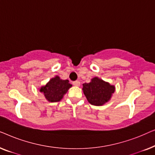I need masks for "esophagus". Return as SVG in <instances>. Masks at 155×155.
<instances>
[{
	"label": "esophagus",
	"mask_w": 155,
	"mask_h": 155,
	"mask_svg": "<svg viewBox=\"0 0 155 155\" xmlns=\"http://www.w3.org/2000/svg\"><path fill=\"white\" fill-rule=\"evenodd\" d=\"M73 85H75V86L78 87V86L80 85V82L78 81V80H76V81H74L73 82Z\"/></svg>",
	"instance_id": "34e87169"
}]
</instances>
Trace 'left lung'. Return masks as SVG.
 <instances>
[{"label": "left lung", "instance_id": "1", "mask_svg": "<svg viewBox=\"0 0 155 155\" xmlns=\"http://www.w3.org/2000/svg\"><path fill=\"white\" fill-rule=\"evenodd\" d=\"M82 90L91 104L101 106L108 102L115 92V86L95 77L89 83H84Z\"/></svg>", "mask_w": 155, "mask_h": 155}]
</instances>
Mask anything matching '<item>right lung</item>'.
Instances as JSON below:
<instances>
[{
    "instance_id": "right-lung-1",
    "label": "right lung",
    "mask_w": 155,
    "mask_h": 155,
    "mask_svg": "<svg viewBox=\"0 0 155 155\" xmlns=\"http://www.w3.org/2000/svg\"><path fill=\"white\" fill-rule=\"evenodd\" d=\"M72 84L68 80H61L58 76L51 78L46 85L42 86L39 91L50 102H57L63 99Z\"/></svg>"
}]
</instances>
